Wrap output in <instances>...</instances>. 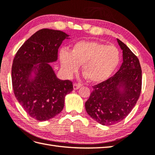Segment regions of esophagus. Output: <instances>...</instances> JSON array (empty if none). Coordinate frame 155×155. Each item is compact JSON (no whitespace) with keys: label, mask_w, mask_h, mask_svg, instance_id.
<instances>
[{"label":"esophagus","mask_w":155,"mask_h":155,"mask_svg":"<svg viewBox=\"0 0 155 155\" xmlns=\"http://www.w3.org/2000/svg\"><path fill=\"white\" fill-rule=\"evenodd\" d=\"M80 84H74V90H78L80 87Z\"/></svg>","instance_id":"1"}]
</instances>
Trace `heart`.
<instances>
[{
	"label": "heart",
	"mask_w": 155,
	"mask_h": 155,
	"mask_svg": "<svg viewBox=\"0 0 155 155\" xmlns=\"http://www.w3.org/2000/svg\"><path fill=\"white\" fill-rule=\"evenodd\" d=\"M61 67L71 75L82 65L84 76L93 83H101L109 79L120 62V52L113 45L95 41L75 43L71 51L63 49L59 54Z\"/></svg>",
	"instance_id": "1"
}]
</instances>
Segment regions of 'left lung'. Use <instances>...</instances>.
I'll return each mask as SVG.
<instances>
[{"label": "left lung", "mask_w": 155, "mask_h": 155, "mask_svg": "<svg viewBox=\"0 0 155 155\" xmlns=\"http://www.w3.org/2000/svg\"><path fill=\"white\" fill-rule=\"evenodd\" d=\"M117 40L123 52V63L113 77L93 86V92L85 103L87 113L103 125L115 124L126 117L141 92L139 60L124 42Z\"/></svg>", "instance_id": "obj_1"}]
</instances>
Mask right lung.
Listing matches in <instances>:
<instances>
[{"mask_svg": "<svg viewBox=\"0 0 155 155\" xmlns=\"http://www.w3.org/2000/svg\"><path fill=\"white\" fill-rule=\"evenodd\" d=\"M69 36L60 30L42 29L26 40L15 56L11 71L15 96L38 121H47L60 113L65 96L73 90L71 81L58 78L50 65L57 61L58 50Z\"/></svg>", "mask_w": 155, "mask_h": 155, "instance_id": "1", "label": "right lung"}]
</instances>
